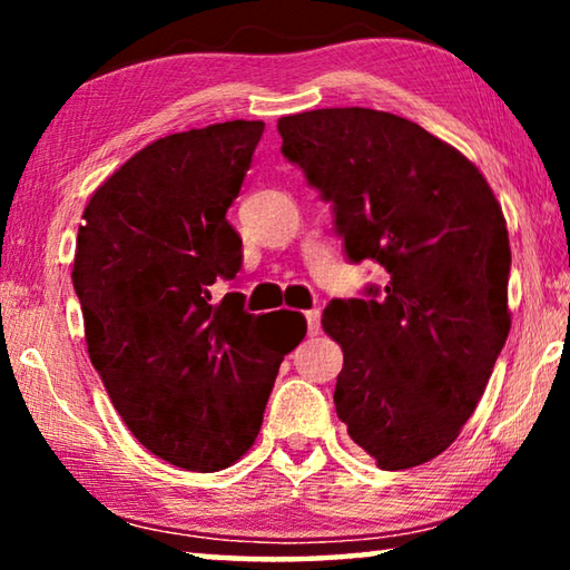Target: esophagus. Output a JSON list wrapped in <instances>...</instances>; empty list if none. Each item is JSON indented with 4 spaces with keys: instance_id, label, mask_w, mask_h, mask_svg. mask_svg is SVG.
<instances>
[{
    "instance_id": "obj_1",
    "label": "esophagus",
    "mask_w": 570,
    "mask_h": 570,
    "mask_svg": "<svg viewBox=\"0 0 570 570\" xmlns=\"http://www.w3.org/2000/svg\"><path fill=\"white\" fill-rule=\"evenodd\" d=\"M306 330H308V334H320V330H322V316H320V312H316V308H312V312H306Z\"/></svg>"
}]
</instances>
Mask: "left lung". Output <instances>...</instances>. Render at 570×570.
I'll return each mask as SVG.
<instances>
[{"mask_svg": "<svg viewBox=\"0 0 570 570\" xmlns=\"http://www.w3.org/2000/svg\"><path fill=\"white\" fill-rule=\"evenodd\" d=\"M282 153L334 208L346 258L387 286L332 302L334 404L382 470L445 452L475 412L510 332L503 210L472 163L417 122L370 108L278 120Z\"/></svg>", "mask_w": 570, "mask_h": 570, "instance_id": "8db88e82", "label": "left lung"}]
</instances>
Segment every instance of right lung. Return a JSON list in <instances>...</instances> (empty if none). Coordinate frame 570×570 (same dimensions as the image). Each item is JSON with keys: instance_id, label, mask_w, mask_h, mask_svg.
<instances>
[{"instance_id": "right-lung-1", "label": "right lung", "mask_w": 570, "mask_h": 570, "mask_svg": "<svg viewBox=\"0 0 570 570\" xmlns=\"http://www.w3.org/2000/svg\"><path fill=\"white\" fill-rule=\"evenodd\" d=\"M262 135V120H230L150 142L92 193L77 230L90 362L140 445L193 472L254 445L278 364L306 334L296 312L210 298L240 268L226 210Z\"/></svg>"}]
</instances>
